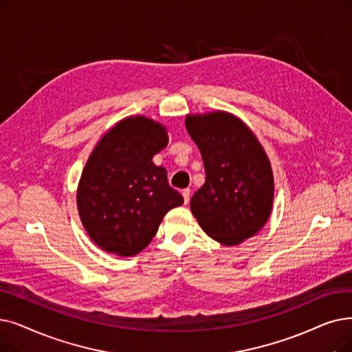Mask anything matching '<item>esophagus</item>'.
<instances>
[{"mask_svg":"<svg viewBox=\"0 0 352 352\" xmlns=\"http://www.w3.org/2000/svg\"><path fill=\"white\" fill-rule=\"evenodd\" d=\"M182 198H184V204H188V201H190V190L187 188V190H182Z\"/></svg>","mask_w":352,"mask_h":352,"instance_id":"esophagus-1","label":"esophagus"}]
</instances>
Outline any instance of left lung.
I'll use <instances>...</instances> for the list:
<instances>
[{
    "mask_svg": "<svg viewBox=\"0 0 352 352\" xmlns=\"http://www.w3.org/2000/svg\"><path fill=\"white\" fill-rule=\"evenodd\" d=\"M186 128L201 152L206 182L190 207L198 224L223 246L257 234L270 217L274 179L262 144L233 113L186 116Z\"/></svg>",
    "mask_w": 352,
    "mask_h": 352,
    "instance_id": "left-lung-1",
    "label": "left lung"
}]
</instances>
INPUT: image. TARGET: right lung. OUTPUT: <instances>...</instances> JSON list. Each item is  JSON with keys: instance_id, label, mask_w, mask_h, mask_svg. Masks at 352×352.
Masks as SVG:
<instances>
[{"instance_id": "add662e5", "label": "right lung", "mask_w": 352, "mask_h": 352, "mask_svg": "<svg viewBox=\"0 0 352 352\" xmlns=\"http://www.w3.org/2000/svg\"><path fill=\"white\" fill-rule=\"evenodd\" d=\"M168 145L161 122L128 116L106 132L83 168L76 203L87 236L102 250L133 256L158 232L165 214L184 203L166 170L152 162Z\"/></svg>"}]
</instances>
